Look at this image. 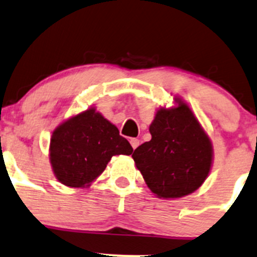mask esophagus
Wrapping results in <instances>:
<instances>
[{
  "label": "esophagus",
  "instance_id": "1",
  "mask_svg": "<svg viewBox=\"0 0 257 257\" xmlns=\"http://www.w3.org/2000/svg\"><path fill=\"white\" fill-rule=\"evenodd\" d=\"M130 144H131V146H133L134 150H135V149L140 145V140H139V139H135V138L130 139Z\"/></svg>",
  "mask_w": 257,
  "mask_h": 257
}]
</instances>
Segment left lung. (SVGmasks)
I'll list each match as a JSON object with an SVG mask.
<instances>
[{"mask_svg": "<svg viewBox=\"0 0 257 257\" xmlns=\"http://www.w3.org/2000/svg\"><path fill=\"white\" fill-rule=\"evenodd\" d=\"M151 140L133 154L136 167L158 197L180 198L203 184L212 164V145L185 103L161 108L150 124Z\"/></svg>", "mask_w": 257, "mask_h": 257, "instance_id": "left-lung-1", "label": "left lung"}]
</instances>
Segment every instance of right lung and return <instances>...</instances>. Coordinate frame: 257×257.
<instances>
[{
	"mask_svg": "<svg viewBox=\"0 0 257 257\" xmlns=\"http://www.w3.org/2000/svg\"><path fill=\"white\" fill-rule=\"evenodd\" d=\"M133 146L114 124L89 108L60 124L50 141V161L55 177L68 187L93 182L113 155H131Z\"/></svg>",
	"mask_w": 257,
	"mask_h": 257,
	"instance_id": "obj_1",
	"label": "right lung"
}]
</instances>
